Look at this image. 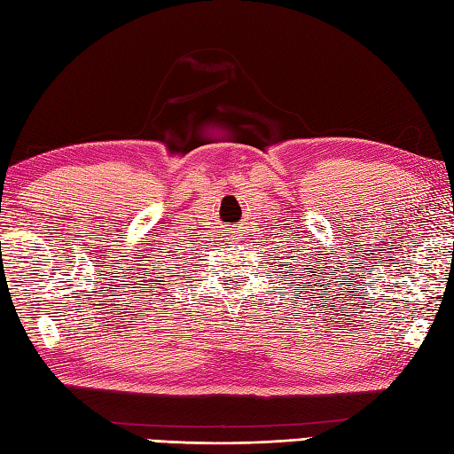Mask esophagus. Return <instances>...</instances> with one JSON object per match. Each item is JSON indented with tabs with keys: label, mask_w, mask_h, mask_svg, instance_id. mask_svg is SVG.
<instances>
[{
	"label": "esophagus",
	"mask_w": 454,
	"mask_h": 454,
	"mask_svg": "<svg viewBox=\"0 0 454 454\" xmlns=\"http://www.w3.org/2000/svg\"><path fill=\"white\" fill-rule=\"evenodd\" d=\"M230 236H232L234 242H242V234L239 232H230Z\"/></svg>",
	"instance_id": "1"
}]
</instances>
